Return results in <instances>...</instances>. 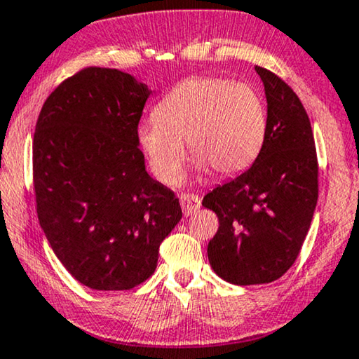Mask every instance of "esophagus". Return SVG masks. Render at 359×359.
Here are the masks:
<instances>
[{"mask_svg": "<svg viewBox=\"0 0 359 359\" xmlns=\"http://www.w3.org/2000/svg\"><path fill=\"white\" fill-rule=\"evenodd\" d=\"M201 197L195 194H182L180 195V205H182V210L185 215H194L195 212L201 208Z\"/></svg>", "mask_w": 359, "mask_h": 359, "instance_id": "34e87169", "label": "esophagus"}]
</instances>
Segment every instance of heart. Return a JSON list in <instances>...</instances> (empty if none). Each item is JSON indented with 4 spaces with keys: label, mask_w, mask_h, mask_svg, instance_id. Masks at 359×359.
<instances>
[{
    "label": "heart",
    "mask_w": 359,
    "mask_h": 359,
    "mask_svg": "<svg viewBox=\"0 0 359 359\" xmlns=\"http://www.w3.org/2000/svg\"><path fill=\"white\" fill-rule=\"evenodd\" d=\"M269 130L263 97L250 84L222 78H190L174 86L154 119L140 122L137 144L161 182L180 179L187 142L198 172L237 175L260 156Z\"/></svg>",
    "instance_id": "1"
}]
</instances>
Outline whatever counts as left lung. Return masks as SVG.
Listing matches in <instances>:
<instances>
[{
  "label": "left lung",
  "instance_id": "1",
  "mask_svg": "<svg viewBox=\"0 0 359 359\" xmlns=\"http://www.w3.org/2000/svg\"><path fill=\"white\" fill-rule=\"evenodd\" d=\"M255 71L266 97L265 144L250 169L202 201L219 217L208 262L233 285L270 283L287 273L318 201V162L305 107L278 76L260 66Z\"/></svg>",
  "mask_w": 359,
  "mask_h": 359
}]
</instances>
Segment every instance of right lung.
Returning a JSON list of instances; mask_svg holds the SVG:
<instances>
[{"mask_svg":"<svg viewBox=\"0 0 359 359\" xmlns=\"http://www.w3.org/2000/svg\"><path fill=\"white\" fill-rule=\"evenodd\" d=\"M151 93L127 72L86 67L53 90L36 122L39 225L65 269L93 290L146 281L182 219L179 198L147 174L137 144Z\"/></svg>","mask_w":359,"mask_h":359,"instance_id":"obj_1","label":"right lung"}]
</instances>
